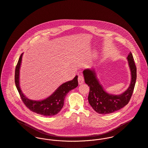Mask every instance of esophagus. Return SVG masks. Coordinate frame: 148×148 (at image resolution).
<instances>
[{"instance_id":"34e87169","label":"esophagus","mask_w":148,"mask_h":148,"mask_svg":"<svg viewBox=\"0 0 148 148\" xmlns=\"http://www.w3.org/2000/svg\"><path fill=\"white\" fill-rule=\"evenodd\" d=\"M78 83L79 84H82L84 82V78L83 76L82 75H79L78 78Z\"/></svg>"}]
</instances>
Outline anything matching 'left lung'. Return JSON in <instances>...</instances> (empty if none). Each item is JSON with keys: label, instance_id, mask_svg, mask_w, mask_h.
I'll return each instance as SVG.
<instances>
[{"label": "left lung", "instance_id": "obj_1", "mask_svg": "<svg viewBox=\"0 0 148 148\" xmlns=\"http://www.w3.org/2000/svg\"><path fill=\"white\" fill-rule=\"evenodd\" d=\"M127 59L131 71V83L129 88L119 95L109 94L103 90L96 78L94 69H86L83 71L84 81L90 87L88 102L97 113L103 115L111 114L120 110L129 103L135 86L137 69L131 52Z\"/></svg>", "mask_w": 148, "mask_h": 148}]
</instances>
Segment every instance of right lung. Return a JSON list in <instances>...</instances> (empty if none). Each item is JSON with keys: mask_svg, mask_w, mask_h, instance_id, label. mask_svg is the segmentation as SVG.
Masks as SVG:
<instances>
[{"mask_svg": "<svg viewBox=\"0 0 148 148\" xmlns=\"http://www.w3.org/2000/svg\"><path fill=\"white\" fill-rule=\"evenodd\" d=\"M23 53L21 54L15 68V82L20 98L25 106L31 111L45 116H51L57 114L64 104L67 94L78 85V76L69 82L63 83L49 98L41 101H34L26 98L22 93L19 86V70L21 62Z\"/></svg>", "mask_w": 148, "mask_h": 148, "instance_id": "add662e5", "label": "right lung"}]
</instances>
